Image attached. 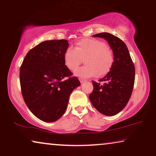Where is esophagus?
<instances>
[{
  "label": "esophagus",
  "instance_id": "1",
  "mask_svg": "<svg viewBox=\"0 0 156 156\" xmlns=\"http://www.w3.org/2000/svg\"><path fill=\"white\" fill-rule=\"evenodd\" d=\"M79 80H80V82L81 83H83V82H85V79L83 78H79Z\"/></svg>",
  "mask_w": 156,
  "mask_h": 156
}]
</instances>
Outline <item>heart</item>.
<instances>
[{"label":"heart","instance_id":"1","mask_svg":"<svg viewBox=\"0 0 156 156\" xmlns=\"http://www.w3.org/2000/svg\"><path fill=\"white\" fill-rule=\"evenodd\" d=\"M85 58L86 65L76 70V76L90 78L104 76L110 71L114 62L113 50L105 42L95 38H83L76 43L75 48L68 47L64 52L67 68L75 71Z\"/></svg>","mask_w":156,"mask_h":156}]
</instances>
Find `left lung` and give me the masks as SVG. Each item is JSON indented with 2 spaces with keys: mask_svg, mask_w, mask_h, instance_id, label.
Returning <instances> with one entry per match:
<instances>
[{
  "mask_svg": "<svg viewBox=\"0 0 156 156\" xmlns=\"http://www.w3.org/2000/svg\"><path fill=\"white\" fill-rule=\"evenodd\" d=\"M108 41L113 50L114 62L110 71L99 80L104 84L92 80L94 89L90 100L99 112L115 115L127 105L133 90L135 68L125 43L117 36L108 33L95 34Z\"/></svg>",
  "mask_w": 156,
  "mask_h": 156,
  "instance_id": "left-lung-1",
  "label": "left lung"
}]
</instances>
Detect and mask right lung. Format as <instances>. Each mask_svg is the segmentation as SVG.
Masks as SVG:
<instances>
[{
	"mask_svg": "<svg viewBox=\"0 0 156 156\" xmlns=\"http://www.w3.org/2000/svg\"><path fill=\"white\" fill-rule=\"evenodd\" d=\"M66 40L42 42L30 50L20 66L23 99L32 113L52 122L62 117L69 96L80 83L64 62Z\"/></svg>",
	"mask_w": 156,
	"mask_h": 156,
	"instance_id": "right-lung-1",
	"label": "right lung"
}]
</instances>
